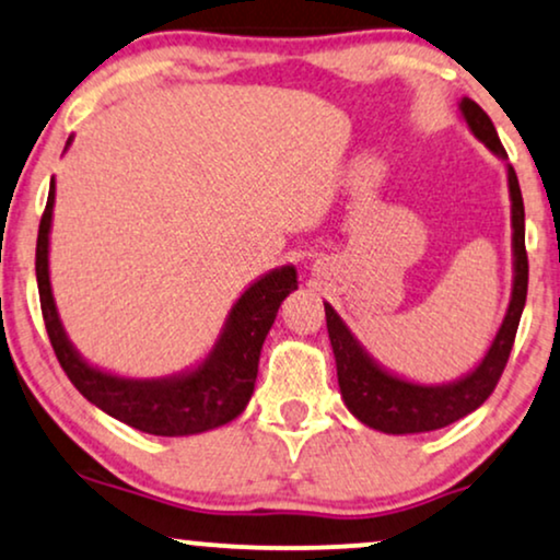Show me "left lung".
<instances>
[{
  "instance_id": "8db88e82",
  "label": "left lung",
  "mask_w": 560,
  "mask_h": 560,
  "mask_svg": "<svg viewBox=\"0 0 560 560\" xmlns=\"http://www.w3.org/2000/svg\"><path fill=\"white\" fill-rule=\"evenodd\" d=\"M459 113H463L472 137L483 141L488 150L506 162L504 147H501L499 133L493 129L491 118L486 116V110L476 101H470V97H463L459 101ZM506 178L509 198H512V296H509L504 320H501L497 336H493L491 346H488L476 370L452 382H442V385H421V382L400 377V374L385 370L359 343V338L341 320V315L325 302V320H328L332 357H336L341 398L346 408L370 429H377L382 434H421V431L444 429L483 406L488 395L497 387L509 353H512L516 325H520L527 300L525 203H522L520 180H516L514 167L509 162Z\"/></svg>"
}]
</instances>
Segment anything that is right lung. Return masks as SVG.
Instances as JSON below:
<instances>
[{
  "instance_id": "add662e5",
  "label": "right lung",
  "mask_w": 560,
  "mask_h": 560,
  "mask_svg": "<svg viewBox=\"0 0 560 560\" xmlns=\"http://www.w3.org/2000/svg\"><path fill=\"white\" fill-rule=\"evenodd\" d=\"M69 144L72 137L63 152L69 150ZM54 201L56 183L51 180L46 211L40 217L38 245H35V279H38L40 310L56 359L77 390L113 419L154 436L203 434L237 419L256 390L260 349L276 313L296 289V268L281 266L258 276L232 304L214 346L196 366L170 377H121L90 364L63 330L54 302L51 271H48Z\"/></svg>"
}]
</instances>
